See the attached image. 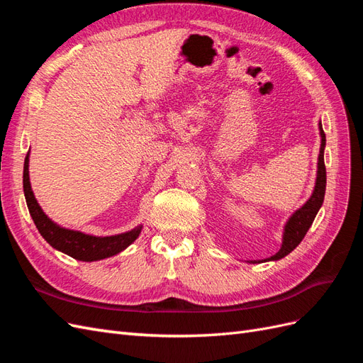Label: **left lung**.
Masks as SVG:
<instances>
[{
    "instance_id": "obj_1",
    "label": "left lung",
    "mask_w": 363,
    "mask_h": 363,
    "mask_svg": "<svg viewBox=\"0 0 363 363\" xmlns=\"http://www.w3.org/2000/svg\"><path fill=\"white\" fill-rule=\"evenodd\" d=\"M320 135H321V148H320V156H318V172H316V183H315L313 194L311 199L306 201V204L303 207H300L298 211H296L289 218V221L286 223V225H284L281 248L276 252V255L268 257L267 260H279L284 256H288L294 248L298 247V244L306 236L307 230L311 228L318 211H320V207L323 206L324 194H325V164H324L325 133H324L321 123H320ZM267 260H263V262H267ZM259 262L251 260V263H259Z\"/></svg>"
}]
</instances>
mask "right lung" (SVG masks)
Instances as JSON below:
<instances>
[{"label":"right lung","mask_w":363,"mask_h":363,"mask_svg":"<svg viewBox=\"0 0 363 363\" xmlns=\"http://www.w3.org/2000/svg\"><path fill=\"white\" fill-rule=\"evenodd\" d=\"M23 183H24V194H26L27 206H28V212L33 218V221H35L36 228L39 230L42 238L45 239L52 248H56L77 260L94 262V260H101L106 257L115 256L118 252L125 250L130 244H133L140 233L142 225L130 230L127 233L98 238V236L84 235L82 232H74V230L63 228L56 223H52L51 219L43 213V211L35 199V194L31 191L30 177H28V155L26 156V162H24Z\"/></svg>","instance_id":"right-lung-1"}]
</instances>
